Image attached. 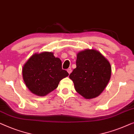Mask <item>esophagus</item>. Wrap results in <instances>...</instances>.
<instances>
[{"label":"esophagus","mask_w":134,"mask_h":134,"mask_svg":"<svg viewBox=\"0 0 134 134\" xmlns=\"http://www.w3.org/2000/svg\"><path fill=\"white\" fill-rule=\"evenodd\" d=\"M71 69H67V71H68V73H69V74H70L71 73Z\"/></svg>","instance_id":"esophagus-1"}]
</instances>
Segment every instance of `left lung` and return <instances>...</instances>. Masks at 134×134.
Listing matches in <instances>:
<instances>
[{"mask_svg": "<svg viewBox=\"0 0 134 134\" xmlns=\"http://www.w3.org/2000/svg\"><path fill=\"white\" fill-rule=\"evenodd\" d=\"M76 68L69 75L76 91L86 99L100 95L110 80V63L100 53L86 50L77 54Z\"/></svg>", "mask_w": 134, "mask_h": 134, "instance_id": "obj_1", "label": "left lung"}]
</instances>
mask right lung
<instances>
[{
    "label": "right lung",
    "instance_id": "1",
    "mask_svg": "<svg viewBox=\"0 0 134 134\" xmlns=\"http://www.w3.org/2000/svg\"><path fill=\"white\" fill-rule=\"evenodd\" d=\"M24 81L32 93L45 96L58 87L69 73L62 69V62L51 52L35 54L22 69Z\"/></svg>",
    "mask_w": 134,
    "mask_h": 134
}]
</instances>
